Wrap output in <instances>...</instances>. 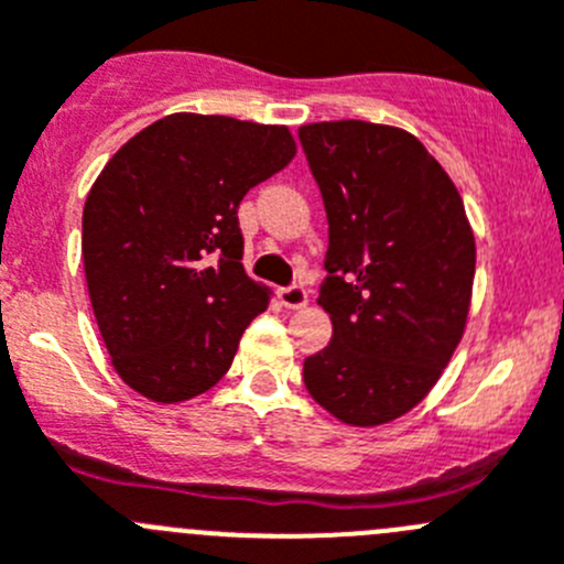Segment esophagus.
<instances>
[{
    "label": "esophagus",
    "mask_w": 564,
    "mask_h": 564,
    "mask_svg": "<svg viewBox=\"0 0 564 564\" xmlns=\"http://www.w3.org/2000/svg\"><path fill=\"white\" fill-rule=\"evenodd\" d=\"M279 302L285 304L288 310H302V307H307V291H304V288H299V285H291V288H282V291H279Z\"/></svg>",
    "instance_id": "esophagus-1"
}]
</instances>
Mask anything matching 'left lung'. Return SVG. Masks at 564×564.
<instances>
[{"mask_svg": "<svg viewBox=\"0 0 564 564\" xmlns=\"http://www.w3.org/2000/svg\"><path fill=\"white\" fill-rule=\"evenodd\" d=\"M299 141L329 221L318 304L332 340L304 359L310 395L337 421L410 412L465 332L476 243L443 165L399 127L321 121Z\"/></svg>", "mask_w": 564, "mask_h": 564, "instance_id": "left-lung-1", "label": "left lung"}]
</instances>
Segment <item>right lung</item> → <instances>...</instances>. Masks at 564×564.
Instances as JSON below:
<instances>
[{"label": "right lung", "mask_w": 564, "mask_h": 564, "mask_svg": "<svg viewBox=\"0 0 564 564\" xmlns=\"http://www.w3.org/2000/svg\"><path fill=\"white\" fill-rule=\"evenodd\" d=\"M296 154L288 127L174 112L124 143L85 198L83 262L112 368L176 404L210 390L268 307L238 205Z\"/></svg>", "instance_id": "add662e5"}]
</instances>
